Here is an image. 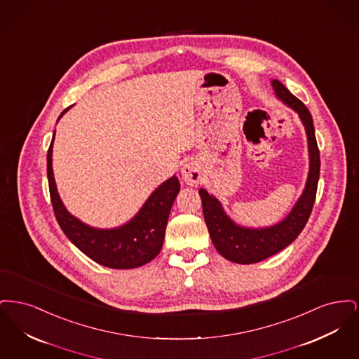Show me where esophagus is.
Returning <instances> with one entry per match:
<instances>
[{
    "label": "esophagus",
    "mask_w": 359,
    "mask_h": 359,
    "mask_svg": "<svg viewBox=\"0 0 359 359\" xmlns=\"http://www.w3.org/2000/svg\"><path fill=\"white\" fill-rule=\"evenodd\" d=\"M182 175L188 186H198L202 179V172L199 170V167L192 161L184 164V167L182 168Z\"/></svg>",
    "instance_id": "obj_1"
}]
</instances>
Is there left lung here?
Listing matches in <instances>:
<instances>
[{
    "instance_id": "1",
    "label": "left lung",
    "mask_w": 359,
    "mask_h": 359,
    "mask_svg": "<svg viewBox=\"0 0 359 359\" xmlns=\"http://www.w3.org/2000/svg\"><path fill=\"white\" fill-rule=\"evenodd\" d=\"M272 87L277 100L296 111L304 125L309 156L307 182L303 194L283 221L259 229L245 227L234 222L214 195L208 194L205 188L199 189L211 241L221 256L236 264H256L285 249L304 229L315 203L320 173V156L315 138L312 116L306 104L297 100L280 81L272 79Z\"/></svg>"
}]
</instances>
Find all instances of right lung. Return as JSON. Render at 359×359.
Returning <instances> with one entry per match:
<instances>
[{"mask_svg": "<svg viewBox=\"0 0 359 359\" xmlns=\"http://www.w3.org/2000/svg\"><path fill=\"white\" fill-rule=\"evenodd\" d=\"M53 138L47 154V175L53 212L66 237L86 256L111 269H133L152 261L164 242L172 205L180 191L179 179L173 175L161 183L130 221L113 229H97L69 214L59 196L52 171Z\"/></svg>", "mask_w": 359, "mask_h": 359, "instance_id": "add662e5", "label": "right lung"}]
</instances>
